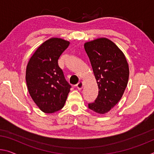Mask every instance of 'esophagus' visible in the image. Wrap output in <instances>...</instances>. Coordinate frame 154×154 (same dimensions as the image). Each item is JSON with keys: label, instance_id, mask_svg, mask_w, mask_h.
Here are the masks:
<instances>
[{"label": "esophagus", "instance_id": "1", "mask_svg": "<svg viewBox=\"0 0 154 154\" xmlns=\"http://www.w3.org/2000/svg\"><path fill=\"white\" fill-rule=\"evenodd\" d=\"M83 86H84V84H83L82 82H79L78 84L76 85V87L78 90H82Z\"/></svg>", "mask_w": 154, "mask_h": 154}]
</instances>
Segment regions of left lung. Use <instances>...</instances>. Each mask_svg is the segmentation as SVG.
I'll return each mask as SVG.
<instances>
[{"label": "left lung", "instance_id": "8db88e82", "mask_svg": "<svg viewBox=\"0 0 154 154\" xmlns=\"http://www.w3.org/2000/svg\"><path fill=\"white\" fill-rule=\"evenodd\" d=\"M99 94L88 108L98 114H106L120 101L128 85L129 66L123 53L107 38H98L85 43Z\"/></svg>", "mask_w": 154, "mask_h": 154}]
</instances>
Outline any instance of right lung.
Instances as JSON below:
<instances>
[{"instance_id": "obj_1", "label": "right lung", "mask_w": 154, "mask_h": 154, "mask_svg": "<svg viewBox=\"0 0 154 154\" xmlns=\"http://www.w3.org/2000/svg\"><path fill=\"white\" fill-rule=\"evenodd\" d=\"M69 44L57 38L45 41L35 51L26 66V82L29 94L45 113L62 109L71 88L58 66V59Z\"/></svg>"}]
</instances>
